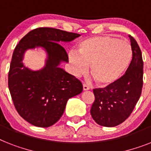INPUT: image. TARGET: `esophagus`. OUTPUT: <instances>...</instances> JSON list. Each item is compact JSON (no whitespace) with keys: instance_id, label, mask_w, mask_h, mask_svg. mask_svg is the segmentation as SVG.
I'll return each instance as SVG.
<instances>
[{"instance_id":"1","label":"esophagus","mask_w":151,"mask_h":151,"mask_svg":"<svg viewBox=\"0 0 151 151\" xmlns=\"http://www.w3.org/2000/svg\"><path fill=\"white\" fill-rule=\"evenodd\" d=\"M89 89H90V88H89L86 84H83V90L86 91V90H89Z\"/></svg>"}]
</instances>
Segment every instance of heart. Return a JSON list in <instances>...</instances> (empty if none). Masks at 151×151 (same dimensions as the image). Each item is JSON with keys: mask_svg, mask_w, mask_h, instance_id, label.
Returning <instances> with one entry per match:
<instances>
[{"mask_svg": "<svg viewBox=\"0 0 151 151\" xmlns=\"http://www.w3.org/2000/svg\"><path fill=\"white\" fill-rule=\"evenodd\" d=\"M68 59L76 76L91 73L100 86H109L122 77L130 64L132 50L129 42L111 35L88 38L80 44L78 52L70 51Z\"/></svg>", "mask_w": 151, "mask_h": 151, "instance_id": "1", "label": "heart"}]
</instances>
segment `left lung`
I'll list each match as a JSON object with an SVG mask.
<instances>
[{
    "instance_id": "obj_1",
    "label": "left lung",
    "mask_w": 151,
    "mask_h": 151,
    "mask_svg": "<svg viewBox=\"0 0 151 151\" xmlns=\"http://www.w3.org/2000/svg\"><path fill=\"white\" fill-rule=\"evenodd\" d=\"M132 60L123 76L115 84L95 88L91 115L96 123L106 127L118 126L130 116L141 95L143 61L137 41L129 35Z\"/></svg>"
}]
</instances>
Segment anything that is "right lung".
<instances>
[{
    "label": "right lung",
    "mask_w": 151,
    "mask_h": 151,
    "mask_svg": "<svg viewBox=\"0 0 151 151\" xmlns=\"http://www.w3.org/2000/svg\"><path fill=\"white\" fill-rule=\"evenodd\" d=\"M78 36L80 34L42 27L29 32L16 46L8 72V88L18 114L33 126L55 124L68 99L81 93V82L58 67L62 61L68 62V55L59 42ZM36 46L47 50L48 60L43 69L32 72L24 67L22 58L25 50Z\"/></svg>",
    "instance_id": "right-lung-1"
}]
</instances>
